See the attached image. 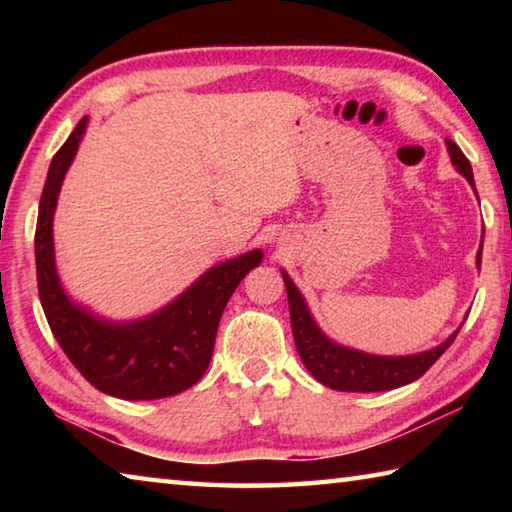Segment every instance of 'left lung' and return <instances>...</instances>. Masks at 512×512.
Masks as SVG:
<instances>
[{
  "instance_id": "obj_1",
  "label": "left lung",
  "mask_w": 512,
  "mask_h": 512,
  "mask_svg": "<svg viewBox=\"0 0 512 512\" xmlns=\"http://www.w3.org/2000/svg\"><path fill=\"white\" fill-rule=\"evenodd\" d=\"M447 151L456 171L463 173L467 183L474 187L470 160L465 158L463 151L458 149L452 140H447ZM476 264L481 266V250L479 255H476ZM282 277L284 284H287L293 341H296L300 359L311 375H314V379H318L320 384L327 388H334V391L379 393L411 384V381L420 379L433 363L443 357V352L454 343L456 334L461 332V327H458L445 343H440L427 352L409 354V357H379V354L345 348V345L334 343L320 332L314 316L309 314L305 298H302V293L298 291L296 284H293L289 273L282 271Z\"/></svg>"
}]
</instances>
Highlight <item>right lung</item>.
<instances>
[{"instance_id": "right-lung-1", "label": "right lung", "mask_w": 512, "mask_h": 512, "mask_svg": "<svg viewBox=\"0 0 512 512\" xmlns=\"http://www.w3.org/2000/svg\"><path fill=\"white\" fill-rule=\"evenodd\" d=\"M83 117L49 164L36 225L38 293L47 323L76 370L101 393L119 400H160L187 391L210 366L225 305L248 271L262 264L250 250L205 271L185 293L155 314L128 323L94 316L60 284L54 257V212L65 173L83 140Z\"/></svg>"}]
</instances>
